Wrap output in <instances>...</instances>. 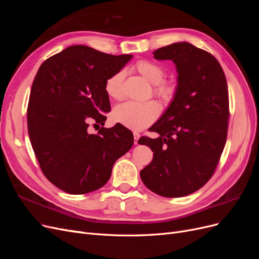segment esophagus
I'll return each mask as SVG.
<instances>
[{
    "mask_svg": "<svg viewBox=\"0 0 259 259\" xmlns=\"http://www.w3.org/2000/svg\"><path fill=\"white\" fill-rule=\"evenodd\" d=\"M139 137H140L139 133L135 132V133H134V144H135V145H138V139H139Z\"/></svg>",
    "mask_w": 259,
    "mask_h": 259,
    "instance_id": "1",
    "label": "esophagus"
}]
</instances>
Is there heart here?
<instances>
[{
	"instance_id": "obj_1",
	"label": "heart",
	"mask_w": 259,
	"mask_h": 259,
	"mask_svg": "<svg viewBox=\"0 0 259 259\" xmlns=\"http://www.w3.org/2000/svg\"><path fill=\"white\" fill-rule=\"evenodd\" d=\"M135 69L146 80L154 84V95L163 101H169L175 95L176 88L173 83L164 82L165 70L160 65L149 60H139L135 65ZM125 72L119 70L106 80L105 91L107 95L114 99H120L123 95V80ZM160 112L159 105L153 100L133 101L128 100L116 106L113 110V119L131 130L139 131L150 125L155 121Z\"/></svg>"
}]
</instances>
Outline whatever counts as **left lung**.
I'll return each instance as SVG.
<instances>
[{
  "label": "left lung",
  "instance_id": "left-lung-1",
  "mask_svg": "<svg viewBox=\"0 0 259 259\" xmlns=\"http://www.w3.org/2000/svg\"><path fill=\"white\" fill-rule=\"evenodd\" d=\"M153 57L174 62L177 88L166 111L150 127L159 137L138 140L153 151L140 178L162 197H185L208 182L223 153L229 119L227 80L213 55L188 42L158 49Z\"/></svg>",
  "mask_w": 259,
  "mask_h": 259
}]
</instances>
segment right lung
Segmentation results:
<instances>
[{"mask_svg": "<svg viewBox=\"0 0 259 259\" xmlns=\"http://www.w3.org/2000/svg\"><path fill=\"white\" fill-rule=\"evenodd\" d=\"M133 55L105 54L73 45L46 59L31 88L27 121L31 145L45 177L62 191L84 194L105 186L115 161L134 144L133 133L105 125L111 110L105 83ZM95 124V125H96Z\"/></svg>", "mask_w": 259, "mask_h": 259, "instance_id": "right-lung-1", "label": "right lung"}]
</instances>
